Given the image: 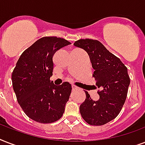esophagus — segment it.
Instances as JSON below:
<instances>
[{
  "label": "esophagus",
  "instance_id": "1",
  "mask_svg": "<svg viewBox=\"0 0 145 145\" xmlns=\"http://www.w3.org/2000/svg\"><path fill=\"white\" fill-rule=\"evenodd\" d=\"M71 87H72L73 90H74V89H77V86H74V85H72V86H71Z\"/></svg>",
  "mask_w": 145,
  "mask_h": 145
}]
</instances>
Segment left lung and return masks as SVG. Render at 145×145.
Returning a JSON list of instances; mask_svg holds the SVG:
<instances>
[{
    "label": "left lung",
    "mask_w": 145,
    "mask_h": 145,
    "mask_svg": "<svg viewBox=\"0 0 145 145\" xmlns=\"http://www.w3.org/2000/svg\"><path fill=\"white\" fill-rule=\"evenodd\" d=\"M74 45L87 52L96 86L101 89L97 101L85 91L86 99L80 106V112L89 125L101 126L116 118L125 103L130 84L127 68L99 40L80 39Z\"/></svg>",
    "instance_id": "1"
}]
</instances>
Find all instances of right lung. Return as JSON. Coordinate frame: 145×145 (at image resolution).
Returning <instances> with one entry per match:
<instances>
[{"label":"right lung","mask_w":145,"mask_h":145,"mask_svg":"<svg viewBox=\"0 0 145 145\" xmlns=\"http://www.w3.org/2000/svg\"><path fill=\"white\" fill-rule=\"evenodd\" d=\"M69 44L60 37H42L22 52L12 71V87L17 101L25 114L35 121L51 123L63 115L71 86L68 82L56 86L50 79L55 52Z\"/></svg>","instance_id":"right-lung-1"}]
</instances>
